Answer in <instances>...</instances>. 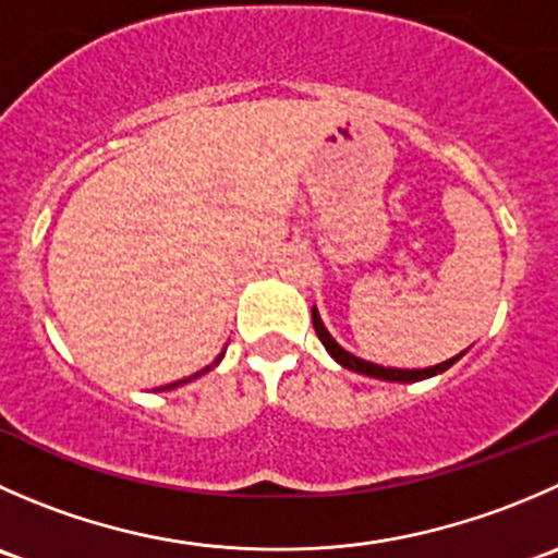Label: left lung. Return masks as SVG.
<instances>
[{
    "label": "left lung",
    "mask_w": 558,
    "mask_h": 558,
    "mask_svg": "<svg viewBox=\"0 0 558 558\" xmlns=\"http://www.w3.org/2000/svg\"><path fill=\"white\" fill-rule=\"evenodd\" d=\"M313 326H315V335H318V340L324 342L326 353H329L331 359H335L340 367L345 369H353V373L359 375H367V378H378V380H388V384H415V380H426V378H435V375L446 373L448 367H453L456 362H459L461 356H464V351L459 353V356L448 359V362L442 364H435V367H426V369H399V367H380V364H373V362H364V359L353 356L351 351H345V348L340 345V342L335 340V337L329 335V329L324 326V320H320L318 315V307L313 305Z\"/></svg>",
    "instance_id": "obj_1"
}]
</instances>
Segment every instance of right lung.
Masks as SVG:
<instances>
[{"mask_svg":"<svg viewBox=\"0 0 558 558\" xmlns=\"http://www.w3.org/2000/svg\"><path fill=\"white\" fill-rule=\"evenodd\" d=\"M221 359H223V353H218V359H216V362H213V364H207V367H205V369H199V373H194V375H191V378H183V380H174V384H170V386H161V388H159V391H167V388H178V386H185V384H191V380H196V378H199V375L210 373V369H213V367H218V362H221Z\"/></svg>","mask_w":558,"mask_h":558,"instance_id":"obj_1","label":"right lung"}]
</instances>
